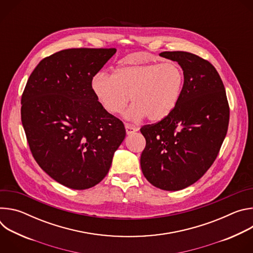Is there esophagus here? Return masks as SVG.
<instances>
[{
    "label": "esophagus",
    "instance_id": "1",
    "mask_svg": "<svg viewBox=\"0 0 253 253\" xmlns=\"http://www.w3.org/2000/svg\"><path fill=\"white\" fill-rule=\"evenodd\" d=\"M125 128H126V133L129 135V134H132V133H134V132H136L137 130H138V128L136 127V126H134V125H131V124H129V123H126L125 124Z\"/></svg>",
    "mask_w": 253,
    "mask_h": 253
}]
</instances>
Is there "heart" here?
Here are the masks:
<instances>
[{
	"label": "heart",
	"mask_w": 253,
	"mask_h": 253,
	"mask_svg": "<svg viewBox=\"0 0 253 253\" xmlns=\"http://www.w3.org/2000/svg\"><path fill=\"white\" fill-rule=\"evenodd\" d=\"M183 84L182 67L175 61H165L124 65L113 76L99 72L91 87L107 113H121L131 97L133 104L125 112L127 119L136 121L147 116L149 121L158 122L174 110Z\"/></svg>",
	"instance_id": "b5f03b06"
}]
</instances>
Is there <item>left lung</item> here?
<instances>
[{
  "mask_svg": "<svg viewBox=\"0 0 253 253\" xmlns=\"http://www.w3.org/2000/svg\"><path fill=\"white\" fill-rule=\"evenodd\" d=\"M160 56L182 67L184 84L174 110L140 129L146 140L140 164L153 186L177 191L195 183L217 157L228 129L229 105L210 62L182 51Z\"/></svg>",
  "mask_w": 253,
  "mask_h": 253,
  "instance_id": "left-lung-1",
  "label": "left lung"
}]
</instances>
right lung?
Returning <instances> with one entry per match:
<instances>
[{"instance_id": "right-lung-1", "label": "right lung", "mask_w": 253, "mask_h": 253, "mask_svg": "<svg viewBox=\"0 0 253 253\" xmlns=\"http://www.w3.org/2000/svg\"><path fill=\"white\" fill-rule=\"evenodd\" d=\"M115 53V48L59 51L37 65L24 89L21 119L30 150L66 187L98 184L126 136L123 122L103 109L91 87Z\"/></svg>"}]
</instances>
